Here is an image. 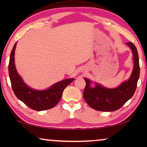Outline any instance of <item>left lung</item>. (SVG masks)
Returning <instances> with one entry per match:
<instances>
[{"instance_id": "obj_1", "label": "left lung", "mask_w": 147, "mask_h": 147, "mask_svg": "<svg viewBox=\"0 0 147 147\" xmlns=\"http://www.w3.org/2000/svg\"><path fill=\"white\" fill-rule=\"evenodd\" d=\"M131 50L134 59V68L128 80L122 82L115 88H107L98 83L94 82V87H91L93 82L84 78L86 85L84 91V98L91 108L101 111H114L121 108L134 95L139 78V56L136 46L131 43H126Z\"/></svg>"}]
</instances>
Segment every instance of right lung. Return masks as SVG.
I'll return each mask as SVG.
<instances>
[{
    "label": "right lung",
    "mask_w": 147,
    "mask_h": 147,
    "mask_svg": "<svg viewBox=\"0 0 147 147\" xmlns=\"http://www.w3.org/2000/svg\"><path fill=\"white\" fill-rule=\"evenodd\" d=\"M16 45L17 43L14 45L11 52L8 66L9 76L14 94L17 98L34 110L43 111L53 108L61 99L64 89L74 79H65L45 90L30 88L17 71L14 58Z\"/></svg>",
    "instance_id": "add662e5"
}]
</instances>
